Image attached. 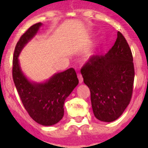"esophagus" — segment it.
Instances as JSON below:
<instances>
[{
  "label": "esophagus",
  "mask_w": 148,
  "mask_h": 148,
  "mask_svg": "<svg viewBox=\"0 0 148 148\" xmlns=\"http://www.w3.org/2000/svg\"><path fill=\"white\" fill-rule=\"evenodd\" d=\"M77 77H78V79H79V83L80 84L83 83V77H82V76H81V74H77Z\"/></svg>",
  "instance_id": "esophagus-1"
}]
</instances>
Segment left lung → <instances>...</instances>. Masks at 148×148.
I'll return each instance as SVG.
<instances>
[{
	"label": "left lung",
	"mask_w": 148,
	"mask_h": 148,
	"mask_svg": "<svg viewBox=\"0 0 148 148\" xmlns=\"http://www.w3.org/2000/svg\"><path fill=\"white\" fill-rule=\"evenodd\" d=\"M81 72L96 118L117 120L131 101L134 80L133 56L123 34L118 31L111 49L104 56H92Z\"/></svg>",
	"instance_id": "8db88e82"
}]
</instances>
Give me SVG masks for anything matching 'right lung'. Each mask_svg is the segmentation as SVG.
<instances>
[{"label":"right lung","instance_id":"1","mask_svg":"<svg viewBox=\"0 0 148 148\" xmlns=\"http://www.w3.org/2000/svg\"><path fill=\"white\" fill-rule=\"evenodd\" d=\"M41 26L40 22L32 25L17 43L13 58L12 75L23 105L31 118L41 125L51 126L62 119L65 100L79 81L72 67L53 74L43 83L29 81L24 75L18 57L24 46L37 34Z\"/></svg>","mask_w":148,"mask_h":148}]
</instances>
